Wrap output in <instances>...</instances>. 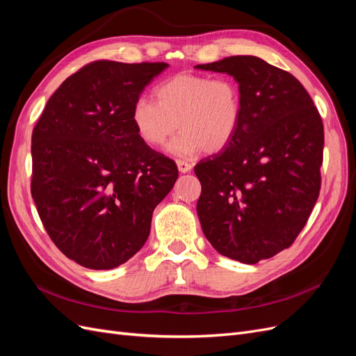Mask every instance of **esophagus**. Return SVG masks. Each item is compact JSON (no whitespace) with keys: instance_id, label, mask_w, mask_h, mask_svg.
<instances>
[{"instance_id":"esophagus-1","label":"esophagus","mask_w":356,"mask_h":356,"mask_svg":"<svg viewBox=\"0 0 356 356\" xmlns=\"http://www.w3.org/2000/svg\"><path fill=\"white\" fill-rule=\"evenodd\" d=\"M177 166H178V170L181 172V174H187V172H190L193 168L186 160H177Z\"/></svg>"}]
</instances>
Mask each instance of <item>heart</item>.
I'll return each instance as SVG.
<instances>
[{
	"mask_svg": "<svg viewBox=\"0 0 356 356\" xmlns=\"http://www.w3.org/2000/svg\"><path fill=\"white\" fill-rule=\"evenodd\" d=\"M156 102L141 96L131 110L138 138L160 147L181 129L168 145L177 157L218 153L229 145L242 122L243 101L239 84L230 77L211 79L200 74H177L154 89Z\"/></svg>",
	"mask_w": 356,
	"mask_h": 356,
	"instance_id": "b5f03b06",
	"label": "heart"
}]
</instances>
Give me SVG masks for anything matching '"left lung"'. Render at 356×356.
I'll use <instances>...</instances> for the list:
<instances>
[{
  "label": "left lung",
  "instance_id": "left-lung-1",
  "mask_svg": "<svg viewBox=\"0 0 356 356\" xmlns=\"http://www.w3.org/2000/svg\"><path fill=\"white\" fill-rule=\"evenodd\" d=\"M195 68L232 75L243 101L229 145L195 166L202 230L221 255L255 264L293 245L309 220L321 188L324 124L294 75L260 58Z\"/></svg>",
  "mask_w": 356,
  "mask_h": 356
}]
</instances>
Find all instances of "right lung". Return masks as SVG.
I'll use <instances>...</instances> for the list:
<instances>
[{
    "mask_svg": "<svg viewBox=\"0 0 356 356\" xmlns=\"http://www.w3.org/2000/svg\"><path fill=\"white\" fill-rule=\"evenodd\" d=\"M169 65L98 60L63 81L32 132L31 193L50 239L71 260L110 270L148 239L178 178L138 138L131 110Z\"/></svg>",
    "mask_w": 356,
    "mask_h": 356,
    "instance_id": "add662e5",
    "label": "right lung"
}]
</instances>
